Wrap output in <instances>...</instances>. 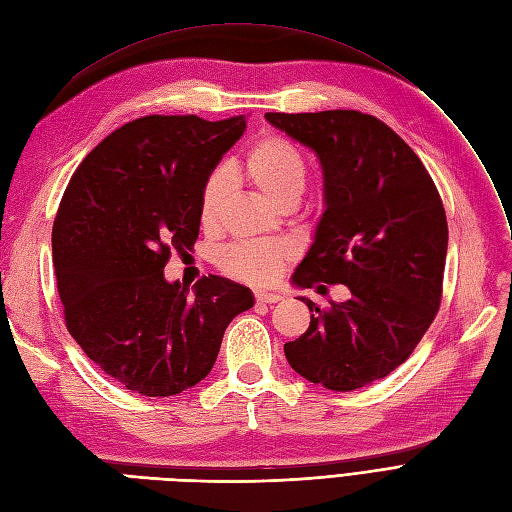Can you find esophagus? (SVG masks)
<instances>
[{
  "instance_id": "esophagus-1",
  "label": "esophagus",
  "mask_w": 512,
  "mask_h": 512,
  "mask_svg": "<svg viewBox=\"0 0 512 512\" xmlns=\"http://www.w3.org/2000/svg\"><path fill=\"white\" fill-rule=\"evenodd\" d=\"M254 296H256V301H258V303H262V305H273V303H279V301H281V296H279V294H275V292H264V290H258Z\"/></svg>"
}]
</instances>
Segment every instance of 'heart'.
Masks as SVG:
<instances>
[{
    "label": "heart",
    "mask_w": 512,
    "mask_h": 512,
    "mask_svg": "<svg viewBox=\"0 0 512 512\" xmlns=\"http://www.w3.org/2000/svg\"><path fill=\"white\" fill-rule=\"evenodd\" d=\"M245 180H250L262 195L273 203H281L288 197H298L307 182V158L290 139L277 133H267L245 150L233 167ZM228 197V178L224 173L209 175L201 190L199 222L205 231H211L220 220ZM294 256L288 243L269 241H239L222 250L218 264L220 269L235 279L248 284H269L284 264Z\"/></svg>",
    "instance_id": "b5f03b06"
}]
</instances>
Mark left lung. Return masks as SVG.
Masks as SVG:
<instances>
[{"label": "left lung", "mask_w": 512, "mask_h": 512, "mask_svg": "<svg viewBox=\"0 0 512 512\" xmlns=\"http://www.w3.org/2000/svg\"><path fill=\"white\" fill-rule=\"evenodd\" d=\"M315 150L326 211L294 284H345L351 298L320 309L303 298L309 328L284 345L298 375L334 392L379 381L407 360L443 298L447 216L404 139L356 110L264 114ZM326 288V286H320Z\"/></svg>", "instance_id": "obj_1"}]
</instances>
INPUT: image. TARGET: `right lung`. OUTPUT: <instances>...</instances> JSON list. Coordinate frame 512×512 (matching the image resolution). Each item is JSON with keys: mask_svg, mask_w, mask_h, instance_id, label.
<instances>
[{"mask_svg": "<svg viewBox=\"0 0 512 512\" xmlns=\"http://www.w3.org/2000/svg\"><path fill=\"white\" fill-rule=\"evenodd\" d=\"M243 131V116L131 120L88 152L63 192L52 262L65 326L135 394L197 385L214 368L226 326L254 305L231 279L203 275L190 296L163 275L171 252L197 243L203 184Z\"/></svg>", "mask_w": 512, "mask_h": 512, "instance_id": "add662e5", "label": "right lung"}]
</instances>
